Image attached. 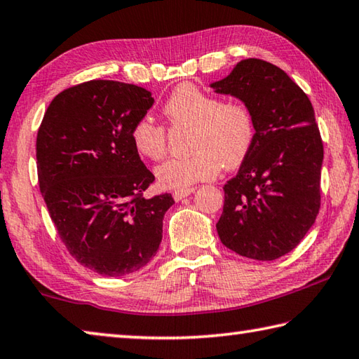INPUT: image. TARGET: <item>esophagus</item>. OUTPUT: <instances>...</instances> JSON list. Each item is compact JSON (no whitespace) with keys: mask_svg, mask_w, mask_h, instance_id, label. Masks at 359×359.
<instances>
[{"mask_svg":"<svg viewBox=\"0 0 359 359\" xmlns=\"http://www.w3.org/2000/svg\"><path fill=\"white\" fill-rule=\"evenodd\" d=\"M193 191H194L193 187H191V188H179V190H174L172 196H174L175 201H182L184 198L190 196V194H191Z\"/></svg>","mask_w":359,"mask_h":359,"instance_id":"1","label":"esophagus"}]
</instances>
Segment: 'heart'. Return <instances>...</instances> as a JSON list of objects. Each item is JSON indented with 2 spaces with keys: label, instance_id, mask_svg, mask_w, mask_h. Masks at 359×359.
I'll return each mask as SVG.
<instances>
[{
  "label": "heart",
  "instance_id": "heart-1",
  "mask_svg": "<svg viewBox=\"0 0 359 359\" xmlns=\"http://www.w3.org/2000/svg\"><path fill=\"white\" fill-rule=\"evenodd\" d=\"M163 114L172 127H188L185 157L169 158L155 169L158 184L166 188H187L210 180L221 165L233 169L250 154L256 126L250 109L240 102H221L193 84H180L163 105ZM135 151L149 160L166 154V128L152 119H140L132 128Z\"/></svg>",
  "mask_w": 359,
  "mask_h": 359
}]
</instances>
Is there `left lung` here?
Wrapping results in <instances>:
<instances>
[{"mask_svg":"<svg viewBox=\"0 0 359 359\" xmlns=\"http://www.w3.org/2000/svg\"><path fill=\"white\" fill-rule=\"evenodd\" d=\"M210 86L242 100L256 126L250 154L223 187L219 240L243 257L275 260L298 246L320 210L323 142L314 108L284 70L256 57Z\"/></svg>","mask_w":359,"mask_h":359,"instance_id":"1","label":"left lung"}]
</instances>
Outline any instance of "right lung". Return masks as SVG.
Returning <instances> with one entry per match:
<instances>
[{
	"label": "right lung",
	"mask_w": 359,
	"mask_h": 359,
	"mask_svg": "<svg viewBox=\"0 0 359 359\" xmlns=\"http://www.w3.org/2000/svg\"><path fill=\"white\" fill-rule=\"evenodd\" d=\"M154 105L135 84L90 80L57 94L36 141L39 187L72 257L102 276L138 271L157 254L169 193L146 198L154 174L132 128Z\"/></svg>",
	"instance_id": "right-lung-1"
}]
</instances>
